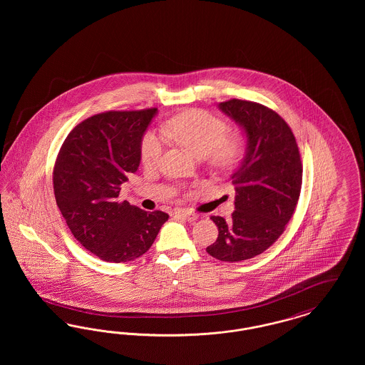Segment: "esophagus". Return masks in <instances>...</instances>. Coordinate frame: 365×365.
I'll list each match as a JSON object with an SVG mask.
<instances>
[{"mask_svg":"<svg viewBox=\"0 0 365 365\" xmlns=\"http://www.w3.org/2000/svg\"><path fill=\"white\" fill-rule=\"evenodd\" d=\"M174 216L178 219H185V220H189V222H192L198 217L197 213L191 212L189 209H178V210H175Z\"/></svg>","mask_w":365,"mask_h":365,"instance_id":"obj_1","label":"esophagus"}]
</instances>
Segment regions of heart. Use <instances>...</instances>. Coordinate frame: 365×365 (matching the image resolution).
Here are the masks:
<instances>
[{
  "label": "heart",
  "instance_id": "obj_1",
  "mask_svg": "<svg viewBox=\"0 0 365 365\" xmlns=\"http://www.w3.org/2000/svg\"><path fill=\"white\" fill-rule=\"evenodd\" d=\"M167 133L189 148L198 157H208L219 167L234 164L243 152V142L230 137L228 125L220 118L202 109H191L176 115L165 124ZM165 138L155 130L143 134L140 160L145 165H156L164 153Z\"/></svg>",
  "mask_w": 365,
  "mask_h": 365
}]
</instances>
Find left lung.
Instances as JSON below:
<instances>
[{
    "mask_svg": "<svg viewBox=\"0 0 365 365\" xmlns=\"http://www.w3.org/2000/svg\"><path fill=\"white\" fill-rule=\"evenodd\" d=\"M219 106L245 130L247 152L232 175L235 210L227 222L210 216L219 237L207 252L238 262L265 252L286 230L301 192L302 163L292 128L275 110L237 98Z\"/></svg>",
    "mask_w": 365,
    "mask_h": 365,
    "instance_id": "1",
    "label": "left lung"
}]
</instances>
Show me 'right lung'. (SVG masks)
Instances as JSON below:
<instances>
[{"label": "right lung", "instance_id": "1", "mask_svg": "<svg viewBox=\"0 0 365 365\" xmlns=\"http://www.w3.org/2000/svg\"><path fill=\"white\" fill-rule=\"evenodd\" d=\"M156 108L108 110L72 128L56 158L53 190L72 235L101 260L127 262L146 253L168 215L119 201L138 170L140 140Z\"/></svg>", "mask_w": 365, "mask_h": 365}]
</instances>
